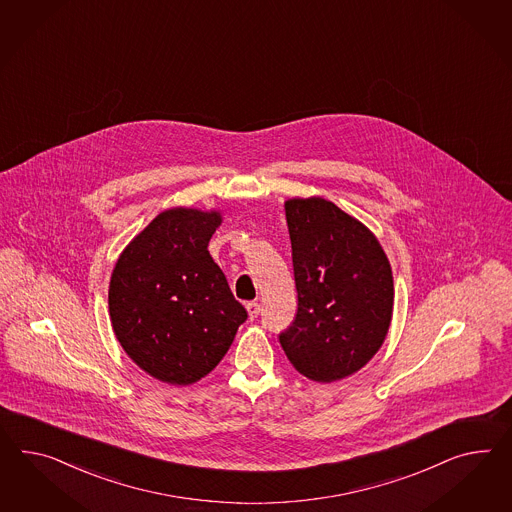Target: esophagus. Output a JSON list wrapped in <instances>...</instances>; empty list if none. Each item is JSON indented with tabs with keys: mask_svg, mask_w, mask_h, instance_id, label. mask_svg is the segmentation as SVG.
<instances>
[{
	"mask_svg": "<svg viewBox=\"0 0 512 512\" xmlns=\"http://www.w3.org/2000/svg\"><path fill=\"white\" fill-rule=\"evenodd\" d=\"M246 309H248V315L251 320L259 317V313H261V305L257 304V302H249V304L246 305Z\"/></svg>",
	"mask_w": 512,
	"mask_h": 512,
	"instance_id": "esophagus-1",
	"label": "esophagus"
}]
</instances>
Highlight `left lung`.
Segmentation results:
<instances>
[{"mask_svg": "<svg viewBox=\"0 0 512 512\" xmlns=\"http://www.w3.org/2000/svg\"><path fill=\"white\" fill-rule=\"evenodd\" d=\"M296 318L279 343L298 373L335 382L360 371L386 339L393 276L376 236L322 197L285 203Z\"/></svg>", "mask_w": 512, "mask_h": 512, "instance_id": "8db88e82", "label": "left lung"}]
</instances>
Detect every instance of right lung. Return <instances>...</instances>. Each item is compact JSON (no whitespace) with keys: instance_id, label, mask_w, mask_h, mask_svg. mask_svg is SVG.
<instances>
[{"instance_id":"1","label":"right lung","mask_w":512,"mask_h":512,"mask_svg":"<svg viewBox=\"0 0 512 512\" xmlns=\"http://www.w3.org/2000/svg\"><path fill=\"white\" fill-rule=\"evenodd\" d=\"M220 223L218 212L166 210L111 274L113 332L145 373L167 384L188 386L210 373L248 318L208 253Z\"/></svg>"}]
</instances>
